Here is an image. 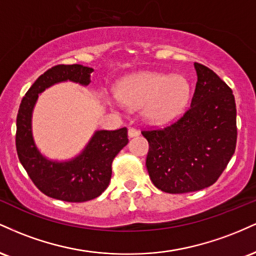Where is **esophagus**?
I'll return each instance as SVG.
<instances>
[{"label":"esophagus","instance_id":"34e87169","mask_svg":"<svg viewBox=\"0 0 256 256\" xmlns=\"http://www.w3.org/2000/svg\"><path fill=\"white\" fill-rule=\"evenodd\" d=\"M138 134H140V131H138L137 128H128V137H136Z\"/></svg>","mask_w":256,"mask_h":256}]
</instances>
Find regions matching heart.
Segmentation results:
<instances>
[{
  "label": "heart",
  "mask_w": 256,
  "mask_h": 256,
  "mask_svg": "<svg viewBox=\"0 0 256 256\" xmlns=\"http://www.w3.org/2000/svg\"><path fill=\"white\" fill-rule=\"evenodd\" d=\"M118 95L126 104L143 106V113L150 122H167L188 104L190 86L182 76L142 72L124 79L118 88Z\"/></svg>",
  "instance_id": "b5f03b06"
}]
</instances>
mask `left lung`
Wrapping results in <instances>:
<instances>
[{
	"mask_svg": "<svg viewBox=\"0 0 256 256\" xmlns=\"http://www.w3.org/2000/svg\"><path fill=\"white\" fill-rule=\"evenodd\" d=\"M198 82L182 118L142 131L149 143L146 166L152 184L170 194L192 192L218 180L237 142L232 90L212 70L195 62Z\"/></svg>",
	"mask_w": 256,
	"mask_h": 256,
	"instance_id": "left-lung-1",
	"label": "left lung"
}]
</instances>
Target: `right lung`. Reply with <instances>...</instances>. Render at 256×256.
I'll return each mask as SVG.
<instances>
[{
    "mask_svg": "<svg viewBox=\"0 0 256 256\" xmlns=\"http://www.w3.org/2000/svg\"><path fill=\"white\" fill-rule=\"evenodd\" d=\"M92 72L90 67L77 64L52 67L38 77L20 104L16 134L18 158L34 184L49 198L66 202L98 198L110 184L114 158L128 142L126 128L96 131L78 156L61 162L43 156L34 144L31 122L38 94L67 80L86 86Z\"/></svg>",
    "mask_w": 256,
    "mask_h": 256,
    "instance_id": "add662e5",
    "label": "right lung"
}]
</instances>
